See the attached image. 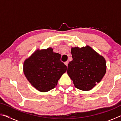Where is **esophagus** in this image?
Segmentation results:
<instances>
[{
	"label": "esophagus",
	"instance_id": "obj_1",
	"mask_svg": "<svg viewBox=\"0 0 121 121\" xmlns=\"http://www.w3.org/2000/svg\"><path fill=\"white\" fill-rule=\"evenodd\" d=\"M68 63H69V62L68 61H66V62H65V64L67 65V66H68Z\"/></svg>",
	"mask_w": 121,
	"mask_h": 121
}]
</instances>
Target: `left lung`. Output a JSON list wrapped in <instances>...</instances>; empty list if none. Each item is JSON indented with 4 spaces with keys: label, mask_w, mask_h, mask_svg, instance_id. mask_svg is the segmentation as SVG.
I'll return each mask as SVG.
<instances>
[{
    "label": "left lung",
    "mask_w": 121,
    "mask_h": 121,
    "mask_svg": "<svg viewBox=\"0 0 121 121\" xmlns=\"http://www.w3.org/2000/svg\"><path fill=\"white\" fill-rule=\"evenodd\" d=\"M71 53L73 60L68 63L67 73L77 89L89 91L105 75V59L89 46L72 48Z\"/></svg>",
    "instance_id": "1"
}]
</instances>
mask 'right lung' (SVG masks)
<instances>
[{
	"instance_id": "1",
	"label": "right lung",
	"mask_w": 121,
	"mask_h": 121,
	"mask_svg": "<svg viewBox=\"0 0 121 121\" xmlns=\"http://www.w3.org/2000/svg\"><path fill=\"white\" fill-rule=\"evenodd\" d=\"M60 59L61 55L53 52L51 48L36 50L24 62L23 72L26 79L40 92L54 89L67 69Z\"/></svg>"
}]
</instances>
